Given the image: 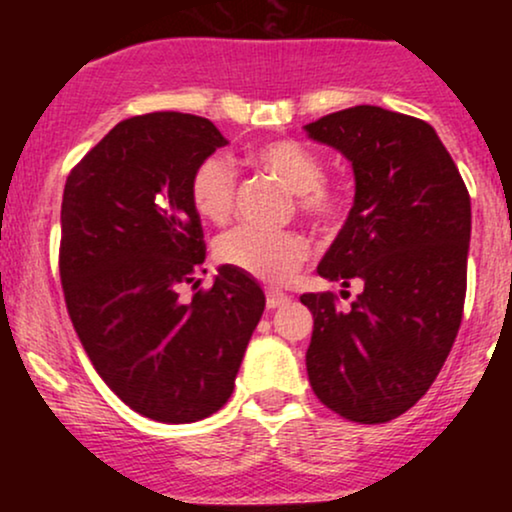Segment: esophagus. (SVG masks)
<instances>
[{
  "label": "esophagus",
  "instance_id": "34e87169",
  "mask_svg": "<svg viewBox=\"0 0 512 512\" xmlns=\"http://www.w3.org/2000/svg\"><path fill=\"white\" fill-rule=\"evenodd\" d=\"M289 303V296L286 293H279V291H267V308L274 310V308H281V305Z\"/></svg>",
  "mask_w": 512,
  "mask_h": 512
}]
</instances>
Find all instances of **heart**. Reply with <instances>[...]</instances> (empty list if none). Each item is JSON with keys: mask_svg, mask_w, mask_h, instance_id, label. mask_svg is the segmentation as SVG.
I'll return each instance as SVG.
<instances>
[{"mask_svg": "<svg viewBox=\"0 0 512 512\" xmlns=\"http://www.w3.org/2000/svg\"><path fill=\"white\" fill-rule=\"evenodd\" d=\"M252 161L274 173L296 197V209L317 226H330L342 214V199L325 185V166L313 151L291 139L260 144ZM192 207L202 219L223 223L236 204V168L226 156H209L190 178ZM216 257L228 267L267 281L286 284L310 257V240L298 231H260L238 226L216 240Z\"/></svg>", "mask_w": 512, "mask_h": 512, "instance_id": "heart-1", "label": "heart"}]
</instances>
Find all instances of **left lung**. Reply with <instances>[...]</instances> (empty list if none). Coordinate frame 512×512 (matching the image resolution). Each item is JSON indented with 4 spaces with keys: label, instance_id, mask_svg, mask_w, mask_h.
Here are the masks:
<instances>
[{
    "label": "left lung",
    "instance_id": "obj_1",
    "mask_svg": "<svg viewBox=\"0 0 512 512\" xmlns=\"http://www.w3.org/2000/svg\"><path fill=\"white\" fill-rule=\"evenodd\" d=\"M342 151L354 207L317 264L322 279L363 291L303 293L313 313L305 366L313 392L356 424H385L438 378L462 322L472 207L436 129L419 117L356 105L305 125ZM344 293V291H342Z\"/></svg>",
    "mask_w": 512,
    "mask_h": 512
}]
</instances>
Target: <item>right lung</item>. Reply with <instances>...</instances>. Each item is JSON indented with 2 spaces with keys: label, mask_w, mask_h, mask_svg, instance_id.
<instances>
[{
  "label": "right lung",
  "mask_w": 512,
  "mask_h": 512,
  "mask_svg": "<svg viewBox=\"0 0 512 512\" xmlns=\"http://www.w3.org/2000/svg\"><path fill=\"white\" fill-rule=\"evenodd\" d=\"M226 144L207 117H129L64 185L60 279L74 330L105 385L163 424L228 402L264 310L260 284L228 264L211 289L180 298L207 257L190 178Z\"/></svg>",
  "instance_id": "1"
}]
</instances>
